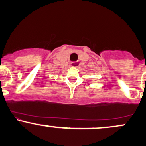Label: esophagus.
<instances>
[{
	"instance_id": "1",
	"label": "esophagus",
	"mask_w": 146,
	"mask_h": 146,
	"mask_svg": "<svg viewBox=\"0 0 146 146\" xmlns=\"http://www.w3.org/2000/svg\"><path fill=\"white\" fill-rule=\"evenodd\" d=\"M71 66L73 67H78L79 66V62H72Z\"/></svg>"
}]
</instances>
